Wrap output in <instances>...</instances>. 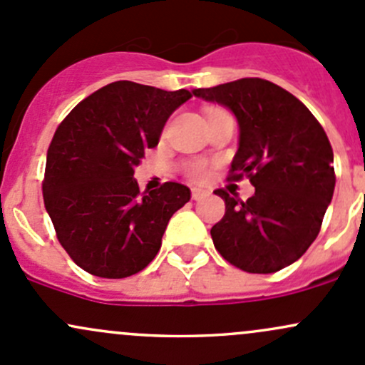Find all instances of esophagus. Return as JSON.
<instances>
[{"label":"esophagus","instance_id":"obj_1","mask_svg":"<svg viewBox=\"0 0 365 365\" xmlns=\"http://www.w3.org/2000/svg\"><path fill=\"white\" fill-rule=\"evenodd\" d=\"M207 195H209V191L200 190V187H193V190H191V198L193 200H202V198H205Z\"/></svg>","mask_w":365,"mask_h":365}]
</instances>
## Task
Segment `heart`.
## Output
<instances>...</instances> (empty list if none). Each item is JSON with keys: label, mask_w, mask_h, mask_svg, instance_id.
<instances>
[{"label": "heart", "mask_w": 365, "mask_h": 365, "mask_svg": "<svg viewBox=\"0 0 365 365\" xmlns=\"http://www.w3.org/2000/svg\"><path fill=\"white\" fill-rule=\"evenodd\" d=\"M187 174H190V178L195 179V181H203V179H207L209 172H207L203 163H193V165H190V168H187Z\"/></svg>", "instance_id": "heart-1"}]
</instances>
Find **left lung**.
Segmentation results:
<instances>
[{
    "mask_svg": "<svg viewBox=\"0 0 365 365\" xmlns=\"http://www.w3.org/2000/svg\"><path fill=\"white\" fill-rule=\"evenodd\" d=\"M193 96L217 103L240 128L231 178L247 175L256 193L226 203L212 226L215 249L249 273H275L299 259L319 235L334 193V155L322 125L299 99L261 78H242Z\"/></svg>",
    "mask_w": 365,
    "mask_h": 365,
    "instance_id": "1",
    "label": "left lung"
}]
</instances>
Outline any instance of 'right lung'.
Returning <instances> with one entry per match:
<instances>
[{"instance_id":"add662e5","label":"right lung","mask_w":365,"mask_h":365,"mask_svg":"<svg viewBox=\"0 0 365 365\" xmlns=\"http://www.w3.org/2000/svg\"><path fill=\"white\" fill-rule=\"evenodd\" d=\"M191 97L115 81L81 101L58 125L46 153L43 200L66 252L101 278H125L155 259L174 212L190 202L184 184L140 195L134 168L155 148L168 116Z\"/></svg>"}]
</instances>
